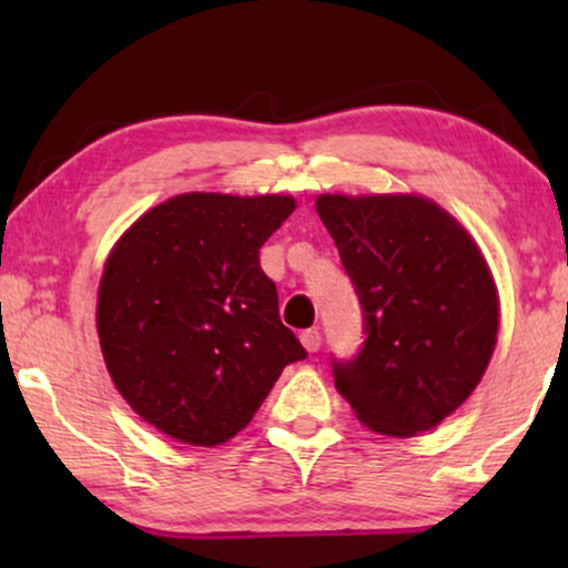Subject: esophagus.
<instances>
[{
	"mask_svg": "<svg viewBox=\"0 0 568 568\" xmlns=\"http://www.w3.org/2000/svg\"><path fill=\"white\" fill-rule=\"evenodd\" d=\"M300 341H302V346L307 348V352H317V348H321V344H323V336H321V331H317V328H307V331L300 333Z\"/></svg>",
	"mask_w": 568,
	"mask_h": 568,
	"instance_id": "34e87169",
	"label": "esophagus"
}]
</instances>
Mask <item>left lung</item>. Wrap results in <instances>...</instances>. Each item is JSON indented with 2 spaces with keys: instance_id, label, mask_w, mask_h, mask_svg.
I'll use <instances>...</instances> for the list:
<instances>
[{
  "instance_id": "left-lung-1",
  "label": "left lung",
  "mask_w": 568,
  "mask_h": 568,
  "mask_svg": "<svg viewBox=\"0 0 568 568\" xmlns=\"http://www.w3.org/2000/svg\"><path fill=\"white\" fill-rule=\"evenodd\" d=\"M364 341L333 356L336 390L372 432L414 437L453 414L484 377L499 302L468 232L418 196H321Z\"/></svg>"
}]
</instances>
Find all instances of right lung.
Here are the masks:
<instances>
[{"label":"right lung","mask_w":568,"mask_h":568,"mask_svg":"<svg viewBox=\"0 0 568 568\" xmlns=\"http://www.w3.org/2000/svg\"><path fill=\"white\" fill-rule=\"evenodd\" d=\"M292 212L290 196L183 193L115 243L98 294L100 348L129 406L173 439L235 437L286 364L307 356L258 258Z\"/></svg>","instance_id":"1"}]
</instances>
